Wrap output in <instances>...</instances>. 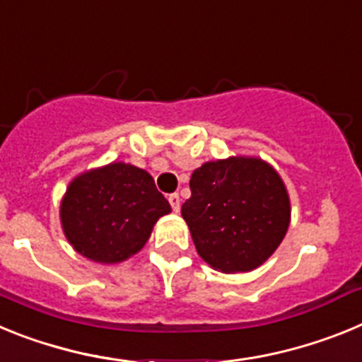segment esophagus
Listing matches in <instances>:
<instances>
[{"instance_id":"esophagus-1","label":"esophagus","mask_w":362,"mask_h":362,"mask_svg":"<svg viewBox=\"0 0 362 362\" xmlns=\"http://www.w3.org/2000/svg\"><path fill=\"white\" fill-rule=\"evenodd\" d=\"M168 203H170V206L174 212H179V209H181V199H179V194H170V196H168Z\"/></svg>"}]
</instances>
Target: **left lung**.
Listing matches in <instances>:
<instances>
[{"instance_id": "8db88e82", "label": "left lung", "mask_w": 362, "mask_h": 362, "mask_svg": "<svg viewBox=\"0 0 362 362\" xmlns=\"http://www.w3.org/2000/svg\"><path fill=\"white\" fill-rule=\"evenodd\" d=\"M181 206L201 257L225 274L250 272L270 257L290 225L283 179L263 159L209 161L190 177Z\"/></svg>"}]
</instances>
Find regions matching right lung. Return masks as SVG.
<instances>
[{
	"mask_svg": "<svg viewBox=\"0 0 362 362\" xmlns=\"http://www.w3.org/2000/svg\"><path fill=\"white\" fill-rule=\"evenodd\" d=\"M170 210L148 172L110 163L74 179L59 214L74 250L112 264L141 250L156 221Z\"/></svg>",
	"mask_w": 362,
	"mask_h": 362,
	"instance_id": "1",
	"label": "right lung"
}]
</instances>
